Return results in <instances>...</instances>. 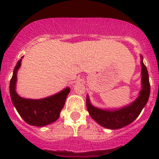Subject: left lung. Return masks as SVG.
<instances>
[{
    "label": "left lung",
    "instance_id": "left-lung-1",
    "mask_svg": "<svg viewBox=\"0 0 159 159\" xmlns=\"http://www.w3.org/2000/svg\"><path fill=\"white\" fill-rule=\"evenodd\" d=\"M141 57V84L142 89L137 99L131 103L116 109H102L91 103L89 96L87 95V109L92 119L102 127L111 130L124 127L138 118L143 107L146 106L150 97L151 86L147 67L143 64V57Z\"/></svg>",
    "mask_w": 159,
    "mask_h": 159
}]
</instances>
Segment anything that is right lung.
<instances>
[{
  "instance_id": "1",
  "label": "right lung",
  "mask_w": 159,
  "mask_h": 159,
  "mask_svg": "<svg viewBox=\"0 0 159 159\" xmlns=\"http://www.w3.org/2000/svg\"><path fill=\"white\" fill-rule=\"evenodd\" d=\"M16 63L10 80L9 92L12 104L20 117L28 124L34 127H44L57 121L65 103L70 88H66L58 93L39 99L22 98L16 91L17 71L21 66V60Z\"/></svg>"
}]
</instances>
